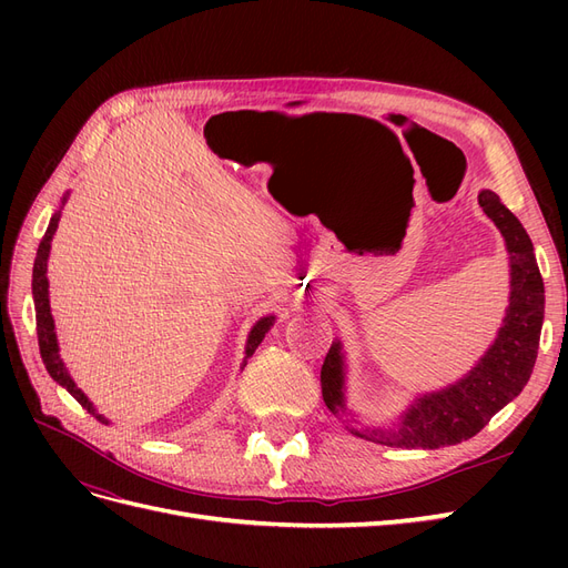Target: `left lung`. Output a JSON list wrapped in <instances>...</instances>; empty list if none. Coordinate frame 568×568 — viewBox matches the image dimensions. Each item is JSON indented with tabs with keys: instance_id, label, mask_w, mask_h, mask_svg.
<instances>
[{
	"instance_id": "8db88e82",
	"label": "left lung",
	"mask_w": 568,
	"mask_h": 568,
	"mask_svg": "<svg viewBox=\"0 0 568 568\" xmlns=\"http://www.w3.org/2000/svg\"><path fill=\"white\" fill-rule=\"evenodd\" d=\"M478 205L495 222L509 255V305L488 351L455 384L417 395L398 419L384 426H353L346 405V355L341 341L332 343L322 365V398L346 428L372 443L390 448L436 450L476 436L495 412L524 390L536 365L545 317V286L532 253L530 236L507 205L490 189L478 194Z\"/></svg>"
}]
</instances>
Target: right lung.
Wrapping results in <instances>:
<instances>
[{
    "instance_id": "obj_1",
    "label": "right lung",
    "mask_w": 568,
    "mask_h": 568,
    "mask_svg": "<svg viewBox=\"0 0 568 568\" xmlns=\"http://www.w3.org/2000/svg\"><path fill=\"white\" fill-rule=\"evenodd\" d=\"M68 201V196H63L61 201V209L63 203ZM59 220H61V211H57L49 220V227L42 236L40 248H38V257H36V267H32V301H36V313H38V341H40V355H42V363L49 372L51 379H54L59 386H63L68 393L73 395V398L90 412L92 417H97L101 424H109V419L104 415H99L94 403L84 395L78 384L73 382V376L68 374L63 359L59 355V341H57V329H54V317H51V307H49V280H47V261H49V251H51V239L57 234L59 227ZM274 324V315L261 317L255 324L253 329L246 338V357H244V365L246 367V359L255 353V348L261 346V341L265 338V334L270 332V326Z\"/></svg>"
}]
</instances>
